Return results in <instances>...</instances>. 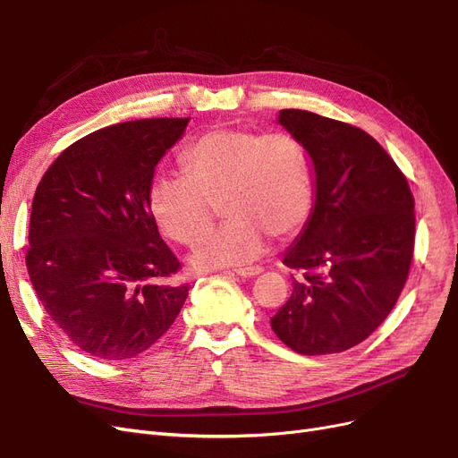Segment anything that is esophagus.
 Wrapping results in <instances>:
<instances>
[{
    "label": "esophagus",
    "instance_id": "34e87169",
    "mask_svg": "<svg viewBox=\"0 0 458 458\" xmlns=\"http://www.w3.org/2000/svg\"><path fill=\"white\" fill-rule=\"evenodd\" d=\"M261 267H244V269H234L233 273L236 276H242V278H251V276H258L261 275Z\"/></svg>",
    "mask_w": 458,
    "mask_h": 458
}]
</instances>
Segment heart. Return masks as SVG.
<instances>
[{
    "mask_svg": "<svg viewBox=\"0 0 458 458\" xmlns=\"http://www.w3.org/2000/svg\"><path fill=\"white\" fill-rule=\"evenodd\" d=\"M182 166L185 176L159 174L149 187V208L161 231L182 244H197L214 222L216 202L227 217L197 248L195 269L254 261L269 234H293L310 212L307 153L292 134L214 129L183 149Z\"/></svg>",
    "mask_w": 458,
    "mask_h": 458,
    "instance_id": "obj_1",
    "label": "heart"
}]
</instances>
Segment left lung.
<instances>
[{"instance_id": "1", "label": "left lung", "mask_w": 458, "mask_h": 458, "mask_svg": "<svg viewBox=\"0 0 458 458\" xmlns=\"http://www.w3.org/2000/svg\"><path fill=\"white\" fill-rule=\"evenodd\" d=\"M278 123L309 153L314 202L284 265L303 269L271 318L305 356L352 349L383 324L411 267L415 200L405 176L368 132L305 109Z\"/></svg>"}]
</instances>
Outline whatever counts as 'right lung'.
<instances>
[{"label": "right lung", "instance_id": "add662e5", "mask_svg": "<svg viewBox=\"0 0 458 458\" xmlns=\"http://www.w3.org/2000/svg\"><path fill=\"white\" fill-rule=\"evenodd\" d=\"M189 119H140L90 132L41 178L26 267L41 305L83 352L129 360L174 324L187 286L149 208L155 166Z\"/></svg>", "mask_w": 458, "mask_h": 458}]
</instances>
